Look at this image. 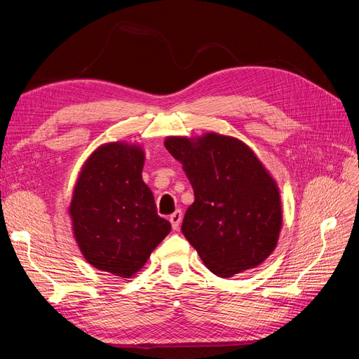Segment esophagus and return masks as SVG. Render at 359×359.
<instances>
[{
  "instance_id": "34e87169",
  "label": "esophagus",
  "mask_w": 359,
  "mask_h": 359,
  "mask_svg": "<svg viewBox=\"0 0 359 359\" xmlns=\"http://www.w3.org/2000/svg\"><path fill=\"white\" fill-rule=\"evenodd\" d=\"M181 220H182V212H181V210H177L175 212L170 214L169 222H170V224H172V227H173V231H178V229H180Z\"/></svg>"
}]
</instances>
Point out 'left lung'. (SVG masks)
<instances>
[{
    "label": "left lung",
    "instance_id": "left-lung-1",
    "mask_svg": "<svg viewBox=\"0 0 359 359\" xmlns=\"http://www.w3.org/2000/svg\"><path fill=\"white\" fill-rule=\"evenodd\" d=\"M165 147L191 184L181 231L212 274L229 278L274 252L283 224L276 180L243 140L169 136Z\"/></svg>",
    "mask_w": 359,
    "mask_h": 359
}]
</instances>
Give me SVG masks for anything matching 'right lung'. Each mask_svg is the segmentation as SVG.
<instances>
[{"label":"right lung","instance_id":"add662e5","mask_svg":"<svg viewBox=\"0 0 359 359\" xmlns=\"http://www.w3.org/2000/svg\"><path fill=\"white\" fill-rule=\"evenodd\" d=\"M144 148L109 142L93 151L74 184L69 214L86 262L132 278L170 232L142 180Z\"/></svg>","mask_w":359,"mask_h":359}]
</instances>
